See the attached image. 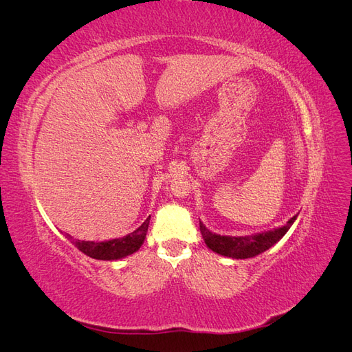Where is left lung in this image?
<instances>
[{
	"mask_svg": "<svg viewBox=\"0 0 352 352\" xmlns=\"http://www.w3.org/2000/svg\"><path fill=\"white\" fill-rule=\"evenodd\" d=\"M296 216H294L289 221H287L286 226L269 230V232L257 233V235H251V236H220V235H216V233L210 232L201 221H199V230H201L202 238H204L207 243V247L214 252L226 255V257H230V258H251V257H255V255L264 252L265 250H269L270 247H273V245L278 242L287 230H289Z\"/></svg>",
	"mask_w": 352,
	"mask_h": 352,
	"instance_id": "1",
	"label": "left lung"
}]
</instances>
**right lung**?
Masks as SVG:
<instances>
[{
    "mask_svg": "<svg viewBox=\"0 0 352 352\" xmlns=\"http://www.w3.org/2000/svg\"><path fill=\"white\" fill-rule=\"evenodd\" d=\"M151 217V216H150ZM150 217H148L142 225L135 232L129 233L123 238H117L104 242H92V241H72V243L83 254L89 255L97 260H117L123 258L126 255H131L141 248V245L146 236L148 225H150Z\"/></svg>",
    "mask_w": 352,
    "mask_h": 352,
    "instance_id": "obj_1",
    "label": "right lung"
}]
</instances>
